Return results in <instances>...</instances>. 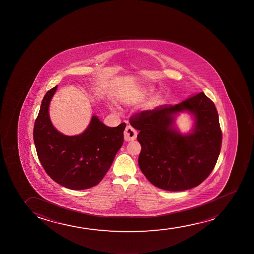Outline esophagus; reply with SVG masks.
<instances>
[{"label":"esophagus","instance_id":"34e87169","mask_svg":"<svg viewBox=\"0 0 254 254\" xmlns=\"http://www.w3.org/2000/svg\"><path fill=\"white\" fill-rule=\"evenodd\" d=\"M136 130L133 128L132 126H126V130H125V139L126 141H134L136 138Z\"/></svg>","mask_w":254,"mask_h":254}]
</instances>
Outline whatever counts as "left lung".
I'll list each match as a JSON object with an SVG mask.
<instances>
[{
    "instance_id": "obj_1",
    "label": "left lung",
    "mask_w": 254,
    "mask_h": 254,
    "mask_svg": "<svg viewBox=\"0 0 254 254\" xmlns=\"http://www.w3.org/2000/svg\"><path fill=\"white\" fill-rule=\"evenodd\" d=\"M183 111L195 117L192 132L187 135L173 127L174 117ZM129 124L139 130V168L154 186L173 192L190 190L213 171L222 132L215 105L203 92L176 105H160L136 113Z\"/></svg>"
}]
</instances>
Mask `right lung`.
<instances>
[{"mask_svg": "<svg viewBox=\"0 0 254 254\" xmlns=\"http://www.w3.org/2000/svg\"><path fill=\"white\" fill-rule=\"evenodd\" d=\"M58 85L46 93L34 127V145L45 171L61 186L72 190L98 185L124 142L126 123L108 127L92 116L85 131L61 134L52 125L48 107Z\"/></svg>", "mask_w": 254, "mask_h": 254, "instance_id": "1", "label": "right lung"}]
</instances>
